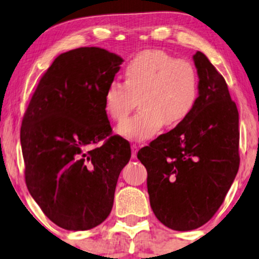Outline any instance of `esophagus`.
Returning a JSON list of instances; mask_svg holds the SVG:
<instances>
[{"instance_id":"esophagus-1","label":"esophagus","mask_w":259,"mask_h":259,"mask_svg":"<svg viewBox=\"0 0 259 259\" xmlns=\"http://www.w3.org/2000/svg\"><path fill=\"white\" fill-rule=\"evenodd\" d=\"M132 158H137V153H138V146L137 145H132Z\"/></svg>"}]
</instances>
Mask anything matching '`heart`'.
I'll list each match as a JSON object with an SVG mask.
<instances>
[{"mask_svg":"<svg viewBox=\"0 0 259 259\" xmlns=\"http://www.w3.org/2000/svg\"><path fill=\"white\" fill-rule=\"evenodd\" d=\"M123 74L125 82L112 80L108 83L104 101L109 118L120 122L139 100L140 111L118 127V133L127 139H150L164 123L182 122L196 106L199 79L190 61L152 49L134 56Z\"/></svg>","mask_w":259,"mask_h":259,"instance_id":"b5f03b06","label":"heart"}]
</instances>
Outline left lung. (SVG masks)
Here are the masks:
<instances>
[{
	"label": "left lung",
	"instance_id": "8db88e82",
	"mask_svg": "<svg viewBox=\"0 0 259 259\" xmlns=\"http://www.w3.org/2000/svg\"><path fill=\"white\" fill-rule=\"evenodd\" d=\"M193 61L199 88L192 112L138 152L147 169L152 210L176 231L210 221L239 168V115L228 84L203 53Z\"/></svg>",
	"mask_w": 259,
	"mask_h": 259
}]
</instances>
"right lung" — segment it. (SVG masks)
<instances>
[{
	"mask_svg": "<svg viewBox=\"0 0 259 259\" xmlns=\"http://www.w3.org/2000/svg\"><path fill=\"white\" fill-rule=\"evenodd\" d=\"M123 60L99 47L59 55L23 115L21 146L28 191L60 228L83 231L111 213L131 146L112 136L104 95ZM106 139L102 147L89 145Z\"/></svg>",
	"mask_w": 259,
	"mask_h": 259,
	"instance_id": "add662e5",
	"label": "right lung"
}]
</instances>
